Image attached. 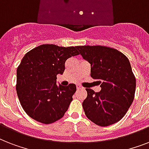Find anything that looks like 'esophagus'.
I'll return each mask as SVG.
<instances>
[{
    "label": "esophagus",
    "instance_id": "1",
    "mask_svg": "<svg viewBox=\"0 0 149 149\" xmlns=\"http://www.w3.org/2000/svg\"><path fill=\"white\" fill-rule=\"evenodd\" d=\"M77 90H82V89H84V88H83L81 86H79V85H77Z\"/></svg>",
    "mask_w": 149,
    "mask_h": 149
}]
</instances>
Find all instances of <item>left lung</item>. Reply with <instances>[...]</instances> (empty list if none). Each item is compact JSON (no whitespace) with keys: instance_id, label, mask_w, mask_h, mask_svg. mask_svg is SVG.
Segmentation results:
<instances>
[{"instance_id":"8db88e82","label":"left lung","mask_w":149,"mask_h":149,"mask_svg":"<svg viewBox=\"0 0 149 149\" xmlns=\"http://www.w3.org/2000/svg\"><path fill=\"white\" fill-rule=\"evenodd\" d=\"M82 57L91 64V76L101 91L86 89L83 102L85 114L96 125L106 127L125 115L134 100L136 80L128 58L120 52L100 45L77 46Z\"/></svg>"}]
</instances>
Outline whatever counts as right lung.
I'll return each instance as SVG.
<instances>
[{
  "instance_id": "obj_1",
  "label": "right lung",
  "mask_w": 149,
  "mask_h": 149,
  "mask_svg": "<svg viewBox=\"0 0 149 149\" xmlns=\"http://www.w3.org/2000/svg\"><path fill=\"white\" fill-rule=\"evenodd\" d=\"M76 48L42 45L22 58L17 70L16 91L24 111L34 120L51 124L69 108L77 86L57 85L56 76L63 74L68 58L79 55Z\"/></svg>"
}]
</instances>
